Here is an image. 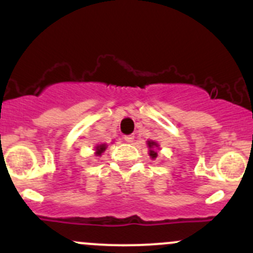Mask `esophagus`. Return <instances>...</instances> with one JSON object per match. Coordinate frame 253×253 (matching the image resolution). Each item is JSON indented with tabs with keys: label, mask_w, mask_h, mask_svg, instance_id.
I'll return each mask as SVG.
<instances>
[{
	"label": "esophagus",
	"mask_w": 253,
	"mask_h": 253,
	"mask_svg": "<svg viewBox=\"0 0 253 253\" xmlns=\"http://www.w3.org/2000/svg\"><path fill=\"white\" fill-rule=\"evenodd\" d=\"M134 139V136L133 134H127V136H125V141L127 142V143H132Z\"/></svg>",
	"instance_id": "obj_1"
}]
</instances>
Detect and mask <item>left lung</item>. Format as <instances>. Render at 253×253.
<instances>
[{
  "instance_id": "8db88e82",
  "label": "left lung",
  "mask_w": 253,
  "mask_h": 253,
  "mask_svg": "<svg viewBox=\"0 0 253 253\" xmlns=\"http://www.w3.org/2000/svg\"><path fill=\"white\" fill-rule=\"evenodd\" d=\"M147 144H148V147H149V156H151V158L152 159L157 158V156H158V154H157L156 148L158 147V144H157L154 141H148L147 142Z\"/></svg>"
}]
</instances>
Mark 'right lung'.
<instances>
[{
	"instance_id": "1",
	"label": "right lung",
	"mask_w": 253,
	"mask_h": 253,
	"mask_svg": "<svg viewBox=\"0 0 253 253\" xmlns=\"http://www.w3.org/2000/svg\"><path fill=\"white\" fill-rule=\"evenodd\" d=\"M106 144H99V146H96V148H95V154H96V156H101V153H104L105 152V149H106Z\"/></svg>"
}]
</instances>
